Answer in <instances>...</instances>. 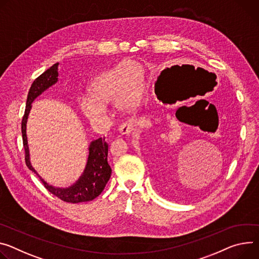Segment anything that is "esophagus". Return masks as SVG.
<instances>
[{"label": "esophagus", "mask_w": 259, "mask_h": 259, "mask_svg": "<svg viewBox=\"0 0 259 259\" xmlns=\"http://www.w3.org/2000/svg\"><path fill=\"white\" fill-rule=\"evenodd\" d=\"M138 125V122L136 119H131L125 123H123L120 128H119V131H120V134L121 135H125V134H130L135 128L136 126Z\"/></svg>", "instance_id": "1"}]
</instances>
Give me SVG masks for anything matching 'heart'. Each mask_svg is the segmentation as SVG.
I'll return each instance as SVG.
<instances>
[{
  "mask_svg": "<svg viewBox=\"0 0 259 259\" xmlns=\"http://www.w3.org/2000/svg\"><path fill=\"white\" fill-rule=\"evenodd\" d=\"M144 89V69L139 63L126 60L94 78L80 108L85 115L101 119L106 105L113 103L120 109H131L138 103Z\"/></svg>",
  "mask_w": 259,
  "mask_h": 259,
  "instance_id": "1",
  "label": "heart"
}]
</instances>
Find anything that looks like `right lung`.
<instances>
[{"label":"right lung","instance_id":"right-lung-1","mask_svg":"<svg viewBox=\"0 0 259 259\" xmlns=\"http://www.w3.org/2000/svg\"><path fill=\"white\" fill-rule=\"evenodd\" d=\"M58 66L59 63H56L50 69L46 70L45 72H43L34 80L30 88L27 98L26 110L21 122V133L23 148H25V159L27 166L39 177L46 189L61 200L72 203L90 201L101 194L111 176V168L107 162L108 144L105 142V137L94 140L90 145L88 163L83 175L73 186L65 188V189H63V188H55L49 185L43 179H41V177L31 165L30 162L26 128L28 115L31 109V104L42 92H44L46 89H49L51 85L55 84L58 81Z\"/></svg>","mask_w":259,"mask_h":259}]
</instances>
